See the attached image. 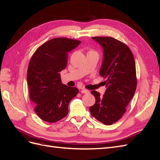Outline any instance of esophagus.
I'll return each instance as SVG.
<instances>
[{
    "instance_id": "1",
    "label": "esophagus",
    "mask_w": 160,
    "mask_h": 160,
    "mask_svg": "<svg viewBox=\"0 0 160 160\" xmlns=\"http://www.w3.org/2000/svg\"><path fill=\"white\" fill-rule=\"evenodd\" d=\"M81 92L82 93H89V91L88 90V89H82L81 90Z\"/></svg>"
}]
</instances>
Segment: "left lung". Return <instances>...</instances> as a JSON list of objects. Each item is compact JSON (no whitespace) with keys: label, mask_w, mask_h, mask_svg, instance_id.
Returning <instances> with one entry per match:
<instances>
[{"label":"left lung","mask_w":160,"mask_h":160,"mask_svg":"<svg viewBox=\"0 0 160 160\" xmlns=\"http://www.w3.org/2000/svg\"><path fill=\"white\" fill-rule=\"evenodd\" d=\"M103 50L99 74L107 89L103 96L96 91L91 93L95 103L89 108L91 115L105 125H111L122 118L137 87L134 57L129 48L114 38L95 37Z\"/></svg>","instance_id":"1"}]
</instances>
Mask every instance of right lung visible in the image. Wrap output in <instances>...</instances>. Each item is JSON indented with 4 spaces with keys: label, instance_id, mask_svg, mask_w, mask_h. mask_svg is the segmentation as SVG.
<instances>
[{
    "label": "right lung",
    "instance_id": "add662e5",
    "mask_svg": "<svg viewBox=\"0 0 160 160\" xmlns=\"http://www.w3.org/2000/svg\"><path fill=\"white\" fill-rule=\"evenodd\" d=\"M81 43L65 37L55 38L40 46L28 67L27 83L35 111L42 120L55 123L68 114L70 101L79 93L62 83L60 72L67 65L68 52Z\"/></svg>",
    "mask_w": 160,
    "mask_h": 160
}]
</instances>
